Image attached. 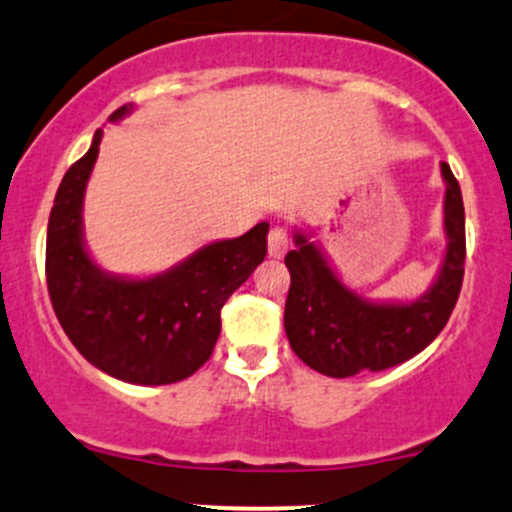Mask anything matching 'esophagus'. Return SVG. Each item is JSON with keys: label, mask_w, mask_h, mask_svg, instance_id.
Listing matches in <instances>:
<instances>
[{"label": "esophagus", "mask_w": 512, "mask_h": 512, "mask_svg": "<svg viewBox=\"0 0 512 512\" xmlns=\"http://www.w3.org/2000/svg\"><path fill=\"white\" fill-rule=\"evenodd\" d=\"M287 246H290V234L283 225H275L271 232H268V254L273 258H283Z\"/></svg>", "instance_id": "obj_1"}]
</instances>
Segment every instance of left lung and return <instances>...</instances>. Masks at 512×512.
Segmentation results:
<instances>
[{"label":"left lung","mask_w":512,"mask_h":512,"mask_svg":"<svg viewBox=\"0 0 512 512\" xmlns=\"http://www.w3.org/2000/svg\"><path fill=\"white\" fill-rule=\"evenodd\" d=\"M445 181L447 249L435 283L413 302H372L338 278L317 241L295 229L287 251L290 292L285 333L302 363L326 377H353L401 365L421 353L445 329L464 278V203L450 164Z\"/></svg>","instance_id":"left-lung-1"}]
</instances>
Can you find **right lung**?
<instances>
[{
	"instance_id": "1",
	"label": "right lung",
	"mask_w": 512,
	"mask_h": 512,
	"mask_svg": "<svg viewBox=\"0 0 512 512\" xmlns=\"http://www.w3.org/2000/svg\"><path fill=\"white\" fill-rule=\"evenodd\" d=\"M132 103L111 113L118 123ZM103 130L67 169L50 210L45 278L57 321L74 348L106 375L130 384H174L208 363L220 312L266 258L268 222L237 239L212 241L169 271L149 278L106 273L84 244V193Z\"/></svg>"
}]
</instances>
